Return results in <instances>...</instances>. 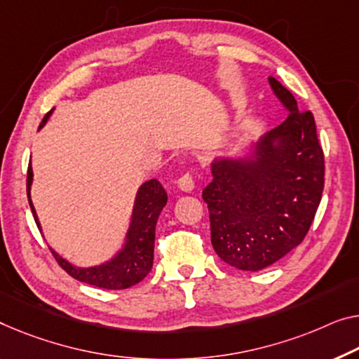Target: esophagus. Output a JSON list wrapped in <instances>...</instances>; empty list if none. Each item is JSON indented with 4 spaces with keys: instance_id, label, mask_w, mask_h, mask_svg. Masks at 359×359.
I'll return each instance as SVG.
<instances>
[{
    "instance_id": "obj_1",
    "label": "esophagus",
    "mask_w": 359,
    "mask_h": 359,
    "mask_svg": "<svg viewBox=\"0 0 359 359\" xmlns=\"http://www.w3.org/2000/svg\"><path fill=\"white\" fill-rule=\"evenodd\" d=\"M177 185L182 191H187V194H190V191L195 189V182L190 174L182 175V177L177 180Z\"/></svg>"
}]
</instances>
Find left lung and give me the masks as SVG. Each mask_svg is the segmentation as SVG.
Returning <instances> with one entry per match:
<instances>
[{
	"mask_svg": "<svg viewBox=\"0 0 359 359\" xmlns=\"http://www.w3.org/2000/svg\"><path fill=\"white\" fill-rule=\"evenodd\" d=\"M269 87L287 119L248 145L240 156L211 163L203 190L211 243L219 258L242 271H261L298 247L324 190V153L316 122L274 77Z\"/></svg>",
	"mask_w": 359,
	"mask_h": 359,
	"instance_id": "left-lung-1",
	"label": "left lung"
}]
</instances>
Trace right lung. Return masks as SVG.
I'll return each mask as SVG.
<instances>
[{
    "mask_svg": "<svg viewBox=\"0 0 359 359\" xmlns=\"http://www.w3.org/2000/svg\"><path fill=\"white\" fill-rule=\"evenodd\" d=\"M51 114L53 109L43 117L39 130L41 127H45ZM32 182H34V170H32L30 163L29 170H27V196H29V205L32 212H34L36 226L41 232V224L30 198ZM165 203H168V194H165L163 185L156 179L143 182L137 190L124 242H122L121 248L104 263L82 267L64 259L53 248H50L51 253L55 255L56 261L62 269L80 282L90 283V285L100 288H108V290H122V288L135 285V283L145 279L153 267L154 231H156L158 217Z\"/></svg>",
    "mask_w": 359,
    "mask_h": 359,
    "instance_id": "add662e5",
    "label": "right lung"
}]
</instances>
